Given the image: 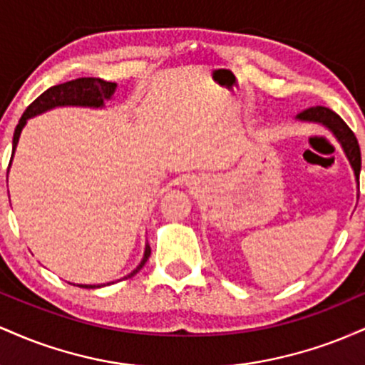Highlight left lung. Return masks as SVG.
I'll list each match as a JSON object with an SVG mask.
<instances>
[{
    "label": "left lung",
    "mask_w": 365,
    "mask_h": 365,
    "mask_svg": "<svg viewBox=\"0 0 365 365\" xmlns=\"http://www.w3.org/2000/svg\"><path fill=\"white\" fill-rule=\"evenodd\" d=\"M295 120L304 121V123H317V125H322L324 128H328L329 132L333 133L334 139L338 140V144L341 145L343 153H345L351 170H354L355 180H357L359 183L360 166H362V161H360V148H359L357 137L354 135V132L349 128V125H346L345 121L336 115V113L331 111L329 108H324V106L309 108V110L299 113Z\"/></svg>",
    "instance_id": "obj_1"
}]
</instances>
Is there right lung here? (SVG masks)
<instances>
[{
    "instance_id": "1",
    "label": "right lung",
    "mask_w": 365,
    "mask_h": 365,
    "mask_svg": "<svg viewBox=\"0 0 365 365\" xmlns=\"http://www.w3.org/2000/svg\"><path fill=\"white\" fill-rule=\"evenodd\" d=\"M116 91V83L113 82H106L103 78H94V77H82V78H75V81L60 83V86H53L49 87L48 91L43 92L39 98L36 99L31 106L25 110V113L20 118L19 125H16L15 133H14V154L16 149V144H19L20 133L27 121L31 118H34L37 115H43V113L54 110V108H63V106H78V108H94V110H99V108H104V103L110 101ZM11 166V161H10ZM10 170V168H8ZM150 255V247L149 244H145L144 249V257L139 266L132 271V273L125 276L121 279H127L130 276L137 274L139 271L144 267V264L148 262ZM113 283V282H111ZM111 283H103V284H77L81 288H101L106 287V284ZM75 284V283H70Z\"/></svg>"
}]
</instances>
